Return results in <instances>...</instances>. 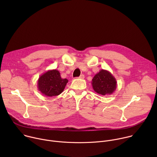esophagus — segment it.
Here are the masks:
<instances>
[{
  "label": "esophagus",
  "instance_id": "1",
  "mask_svg": "<svg viewBox=\"0 0 157 157\" xmlns=\"http://www.w3.org/2000/svg\"><path fill=\"white\" fill-rule=\"evenodd\" d=\"M79 79H84V75H81L79 77H78Z\"/></svg>",
  "mask_w": 157,
  "mask_h": 157
}]
</instances>
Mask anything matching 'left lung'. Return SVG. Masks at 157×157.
<instances>
[{"label": "left lung", "mask_w": 157, "mask_h": 157, "mask_svg": "<svg viewBox=\"0 0 157 157\" xmlns=\"http://www.w3.org/2000/svg\"><path fill=\"white\" fill-rule=\"evenodd\" d=\"M91 84L94 91L103 96L112 94L117 87L116 78L105 70H101L97 73L93 78Z\"/></svg>", "instance_id": "8db88e82"}]
</instances>
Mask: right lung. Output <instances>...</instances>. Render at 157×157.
Instances as JSON below:
<instances>
[{
  "label": "right lung",
  "mask_w": 157,
  "mask_h": 157,
  "mask_svg": "<svg viewBox=\"0 0 157 157\" xmlns=\"http://www.w3.org/2000/svg\"><path fill=\"white\" fill-rule=\"evenodd\" d=\"M68 82L67 79L61 78L58 70H51L41 75L37 82L38 91L43 95L52 97L59 95Z\"/></svg>",
  "instance_id": "right-lung-1"
}]
</instances>
